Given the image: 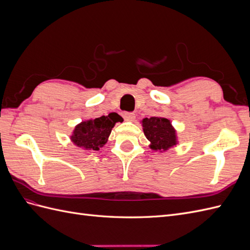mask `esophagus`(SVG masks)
Listing matches in <instances>:
<instances>
[{
	"label": "esophagus",
	"instance_id": "1",
	"mask_svg": "<svg viewBox=\"0 0 250 250\" xmlns=\"http://www.w3.org/2000/svg\"><path fill=\"white\" fill-rule=\"evenodd\" d=\"M125 121H133L135 119V115L133 112H125L123 115Z\"/></svg>",
	"mask_w": 250,
	"mask_h": 250
}]
</instances>
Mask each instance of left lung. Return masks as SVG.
Here are the masks:
<instances>
[{
  "label": "left lung",
  "mask_w": 250,
  "mask_h": 250,
  "mask_svg": "<svg viewBox=\"0 0 250 250\" xmlns=\"http://www.w3.org/2000/svg\"><path fill=\"white\" fill-rule=\"evenodd\" d=\"M142 125L152 150L163 152L177 144L176 130L174 129L170 120L162 117L145 118L142 121Z\"/></svg>",
  "instance_id": "1"
}]
</instances>
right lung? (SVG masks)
I'll use <instances>...</instances> for the list:
<instances>
[{
  "label": "right lung",
  "mask_w": 250,
  "mask_h": 250,
  "mask_svg": "<svg viewBox=\"0 0 250 250\" xmlns=\"http://www.w3.org/2000/svg\"><path fill=\"white\" fill-rule=\"evenodd\" d=\"M118 113L111 112L108 116L82 121L71 135V141L79 148L98 151L106 144L111 129L117 122H121Z\"/></svg>",
  "instance_id": "right-lung-1"
}]
</instances>
